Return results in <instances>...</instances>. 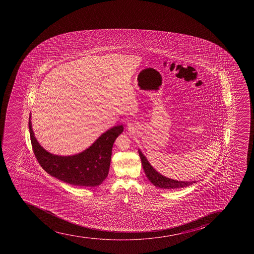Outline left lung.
Listing matches in <instances>:
<instances>
[{"mask_svg":"<svg viewBox=\"0 0 254 254\" xmlns=\"http://www.w3.org/2000/svg\"><path fill=\"white\" fill-rule=\"evenodd\" d=\"M139 156L141 160V165L143 166L144 171L149 181L153 184L154 186L161 189H180L186 186H191L195 183V181H178L172 179L166 178V176H161L155 169L151 166V164L146 160V156H143L141 151L139 150Z\"/></svg>","mask_w":254,"mask_h":254,"instance_id":"8db88e82","label":"left lung"}]
</instances>
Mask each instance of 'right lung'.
<instances>
[{
    "instance_id": "right-lung-1",
    "label": "right lung",
    "mask_w": 254,
    "mask_h": 254,
    "mask_svg": "<svg viewBox=\"0 0 254 254\" xmlns=\"http://www.w3.org/2000/svg\"><path fill=\"white\" fill-rule=\"evenodd\" d=\"M29 128L33 151L41 167L64 182L84 187L99 186L108 176L113 143L123 131V125L115 126L83 152L61 156L49 153L40 146L33 133L30 120Z\"/></svg>"
}]
</instances>
